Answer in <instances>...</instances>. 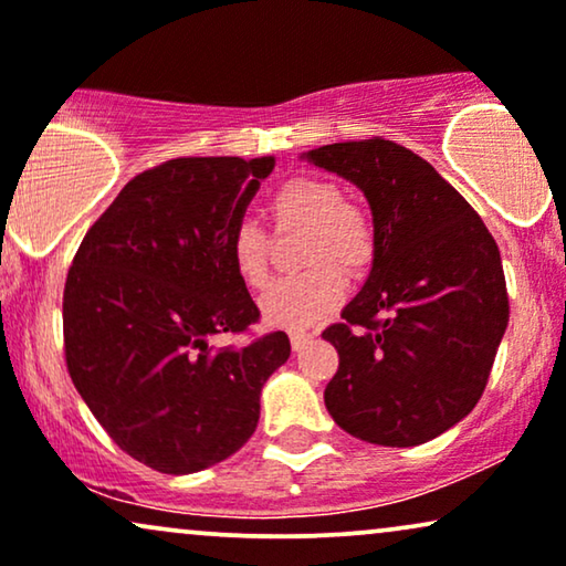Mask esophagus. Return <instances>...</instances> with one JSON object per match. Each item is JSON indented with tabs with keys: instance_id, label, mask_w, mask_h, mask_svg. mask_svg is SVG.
I'll use <instances>...</instances> for the list:
<instances>
[{
	"instance_id": "obj_1",
	"label": "esophagus",
	"mask_w": 566,
	"mask_h": 566,
	"mask_svg": "<svg viewBox=\"0 0 566 566\" xmlns=\"http://www.w3.org/2000/svg\"><path fill=\"white\" fill-rule=\"evenodd\" d=\"M290 342H292V349H303L307 342H313V334L311 332H290Z\"/></svg>"
}]
</instances>
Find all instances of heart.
Returning a JSON list of instances; mask_svg holds the SVG:
<instances>
[{"instance_id":"heart-1","label":"heart","mask_w":566,"mask_h":566,"mask_svg":"<svg viewBox=\"0 0 566 566\" xmlns=\"http://www.w3.org/2000/svg\"><path fill=\"white\" fill-rule=\"evenodd\" d=\"M271 213L279 227L307 232L303 274L279 279L261 297V313L282 328H307L326 318L345 300V274L360 276L376 259V230L368 213L347 203L339 185L316 177H292L271 196ZM230 261L248 287L269 282V240L253 221L234 227Z\"/></svg>"}]
</instances>
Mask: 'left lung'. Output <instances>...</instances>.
<instances>
[{"label": "left lung", "mask_w": 566, "mask_h": 566, "mask_svg": "<svg viewBox=\"0 0 566 566\" xmlns=\"http://www.w3.org/2000/svg\"><path fill=\"white\" fill-rule=\"evenodd\" d=\"M363 190L376 259L324 339L339 368L324 391L334 423L381 447H418L468 418L510 321L496 240L426 159L384 138L303 154Z\"/></svg>", "instance_id": "1"}]
</instances>
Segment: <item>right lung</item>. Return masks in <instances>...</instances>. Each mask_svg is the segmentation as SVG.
Wrapping results in <instances>:
<instances>
[{"label":"right lung","instance_id":"add662e5","mask_svg":"<svg viewBox=\"0 0 566 566\" xmlns=\"http://www.w3.org/2000/svg\"><path fill=\"white\" fill-rule=\"evenodd\" d=\"M274 164L190 156L143 171L67 271L70 378L114 443L159 473H198L238 452L259 426L263 384L290 357L284 332L211 345L261 316L230 238Z\"/></svg>","mask_w":566,"mask_h":566}]
</instances>
